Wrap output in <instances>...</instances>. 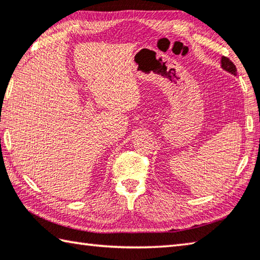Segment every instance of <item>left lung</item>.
<instances>
[{
  "label": "left lung",
  "mask_w": 260,
  "mask_h": 260,
  "mask_svg": "<svg viewBox=\"0 0 260 260\" xmlns=\"http://www.w3.org/2000/svg\"><path fill=\"white\" fill-rule=\"evenodd\" d=\"M220 63H221L220 67L224 70H226V72L230 74L234 75V76H237V67H235L234 63L229 58H226V56H221Z\"/></svg>",
  "instance_id": "left-lung-1"
}]
</instances>
